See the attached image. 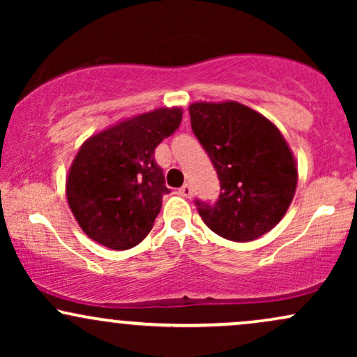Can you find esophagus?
<instances>
[{
	"instance_id": "34e87169",
	"label": "esophagus",
	"mask_w": 357,
	"mask_h": 357,
	"mask_svg": "<svg viewBox=\"0 0 357 357\" xmlns=\"http://www.w3.org/2000/svg\"><path fill=\"white\" fill-rule=\"evenodd\" d=\"M179 192H181L184 198H191V196H192V188L190 186V184H183L181 190H179Z\"/></svg>"
}]
</instances>
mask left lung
I'll use <instances>...</instances> for the list:
<instances>
[{"instance_id": "8db88e82", "label": "left lung", "mask_w": 357, "mask_h": 357, "mask_svg": "<svg viewBox=\"0 0 357 357\" xmlns=\"http://www.w3.org/2000/svg\"><path fill=\"white\" fill-rule=\"evenodd\" d=\"M191 129L220 179L215 204L196 199L204 225L231 241H252L284 218L297 188V162L280 130L240 102H195Z\"/></svg>"}]
</instances>
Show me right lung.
<instances>
[{"label": "right lung", "mask_w": 357, "mask_h": 357, "mask_svg": "<svg viewBox=\"0 0 357 357\" xmlns=\"http://www.w3.org/2000/svg\"><path fill=\"white\" fill-rule=\"evenodd\" d=\"M181 107H161L90 136L68 169L67 202L89 238L112 250L141 243L162 206L165 174L154 149L181 124Z\"/></svg>", "instance_id": "obj_1"}]
</instances>
